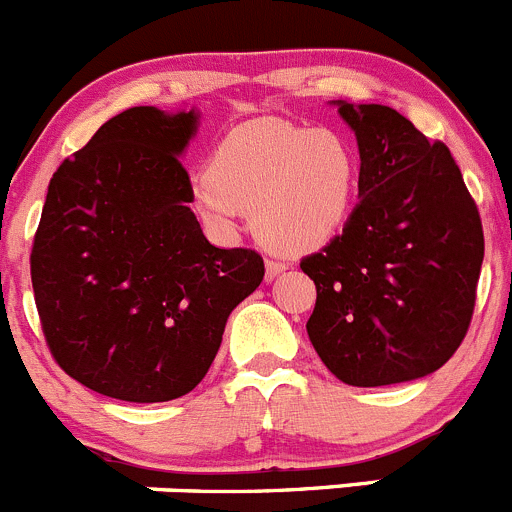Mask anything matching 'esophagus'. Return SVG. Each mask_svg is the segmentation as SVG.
Listing matches in <instances>:
<instances>
[{
  "label": "esophagus",
  "instance_id": "obj_1",
  "mask_svg": "<svg viewBox=\"0 0 512 512\" xmlns=\"http://www.w3.org/2000/svg\"><path fill=\"white\" fill-rule=\"evenodd\" d=\"M286 268L288 266L283 261H273V258H268V261H266V281H273L276 276H281Z\"/></svg>",
  "mask_w": 512,
  "mask_h": 512
}]
</instances>
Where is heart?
<instances>
[{
    "label": "heart",
    "instance_id": "heart-1",
    "mask_svg": "<svg viewBox=\"0 0 512 512\" xmlns=\"http://www.w3.org/2000/svg\"><path fill=\"white\" fill-rule=\"evenodd\" d=\"M361 161L341 131L278 119L236 126L209 171L191 179V209L216 234H234L244 209L261 244L301 256L336 239L351 219Z\"/></svg>",
    "mask_w": 512,
    "mask_h": 512
}]
</instances>
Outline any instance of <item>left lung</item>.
<instances>
[{"mask_svg":"<svg viewBox=\"0 0 512 512\" xmlns=\"http://www.w3.org/2000/svg\"><path fill=\"white\" fill-rule=\"evenodd\" d=\"M331 104L356 134L361 176L341 236L301 261L316 283L308 338L348 386L416 381L470 326L485 249L478 209L448 146L391 106Z\"/></svg>","mask_w":512,"mask_h":512,"instance_id":"8db88e82","label":"left lung"}]
</instances>
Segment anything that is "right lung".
Here are the masks:
<instances>
[{"mask_svg": "<svg viewBox=\"0 0 512 512\" xmlns=\"http://www.w3.org/2000/svg\"><path fill=\"white\" fill-rule=\"evenodd\" d=\"M199 119L121 111L49 181L32 249L42 331L74 381L116 401L194 391L231 311L263 281L256 251L216 249L189 209L179 156Z\"/></svg>", "mask_w": 512, "mask_h": 512, "instance_id": "add662e5", "label": "right lung"}]
</instances>
